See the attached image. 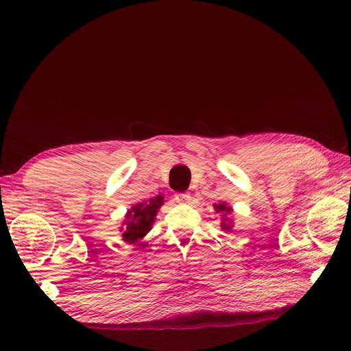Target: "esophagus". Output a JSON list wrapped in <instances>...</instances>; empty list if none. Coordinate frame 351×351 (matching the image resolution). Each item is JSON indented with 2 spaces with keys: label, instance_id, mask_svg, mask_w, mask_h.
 I'll return each instance as SVG.
<instances>
[{
  "label": "esophagus",
  "instance_id": "esophagus-1",
  "mask_svg": "<svg viewBox=\"0 0 351 351\" xmlns=\"http://www.w3.org/2000/svg\"><path fill=\"white\" fill-rule=\"evenodd\" d=\"M176 199L178 203H190V199H191V194L190 193H177L176 194Z\"/></svg>",
  "mask_w": 351,
  "mask_h": 351
}]
</instances>
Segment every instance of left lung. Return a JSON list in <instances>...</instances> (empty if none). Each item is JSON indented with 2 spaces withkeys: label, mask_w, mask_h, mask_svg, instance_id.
Here are the masks:
<instances>
[{
  "label": "left lung",
  "mask_w": 351,
  "mask_h": 351,
  "mask_svg": "<svg viewBox=\"0 0 351 351\" xmlns=\"http://www.w3.org/2000/svg\"><path fill=\"white\" fill-rule=\"evenodd\" d=\"M214 208L217 213H223V223H221V228L226 230V231H230L231 230V220L227 219V214H230L232 210L231 207H228L226 203H221V204H214Z\"/></svg>",
  "instance_id": "1"
}]
</instances>
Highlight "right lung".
<instances>
[{"instance_id": "right-lung-1", "label": "right lung", "mask_w": 351, "mask_h": 351, "mask_svg": "<svg viewBox=\"0 0 351 351\" xmlns=\"http://www.w3.org/2000/svg\"><path fill=\"white\" fill-rule=\"evenodd\" d=\"M164 204V197L157 195L149 202L138 203L134 207H131L125 215L124 226L121 227L123 240L132 244L141 240L147 232L152 230V226L156 220L158 208Z\"/></svg>"}]
</instances>
